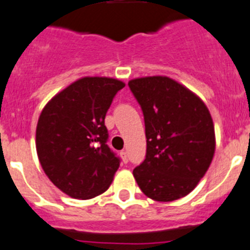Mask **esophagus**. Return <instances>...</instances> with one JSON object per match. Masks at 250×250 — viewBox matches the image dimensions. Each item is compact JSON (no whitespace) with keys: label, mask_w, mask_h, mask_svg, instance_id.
Instances as JSON below:
<instances>
[{"label":"esophagus","mask_w":250,"mask_h":250,"mask_svg":"<svg viewBox=\"0 0 250 250\" xmlns=\"http://www.w3.org/2000/svg\"><path fill=\"white\" fill-rule=\"evenodd\" d=\"M121 156H122V160H123V163H125V164H127V163H128V155H127V152H125V151H122Z\"/></svg>","instance_id":"34e87169"}]
</instances>
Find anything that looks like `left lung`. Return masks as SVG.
Instances as JSON below:
<instances>
[{
    "mask_svg": "<svg viewBox=\"0 0 250 250\" xmlns=\"http://www.w3.org/2000/svg\"><path fill=\"white\" fill-rule=\"evenodd\" d=\"M128 86L144 113L146 133V157L133 169L138 187L159 202L187 196L206 174L215 152L208 109L169 77H142Z\"/></svg>",
    "mask_w": 250,
    "mask_h": 250,
    "instance_id": "1",
    "label": "left lung"
}]
</instances>
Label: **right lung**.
<instances>
[{
	"label": "right lung",
	"mask_w": 250,
	"mask_h": 250,
	"mask_svg": "<svg viewBox=\"0 0 250 250\" xmlns=\"http://www.w3.org/2000/svg\"><path fill=\"white\" fill-rule=\"evenodd\" d=\"M125 83L83 77L54 96L37 125V152L44 173L66 194L89 200L105 192L121 159L109 147L105 115Z\"/></svg>",
	"instance_id": "add662e5"
}]
</instances>
